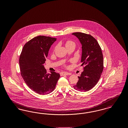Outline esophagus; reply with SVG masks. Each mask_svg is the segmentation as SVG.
<instances>
[{
  "instance_id": "obj_1",
  "label": "esophagus",
  "mask_w": 128,
  "mask_h": 128,
  "mask_svg": "<svg viewBox=\"0 0 128 128\" xmlns=\"http://www.w3.org/2000/svg\"><path fill=\"white\" fill-rule=\"evenodd\" d=\"M60 76H64V75H71V73H68L67 72H61L60 73Z\"/></svg>"
}]
</instances>
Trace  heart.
<instances>
[{
  "mask_svg": "<svg viewBox=\"0 0 128 128\" xmlns=\"http://www.w3.org/2000/svg\"><path fill=\"white\" fill-rule=\"evenodd\" d=\"M72 44H75V43H74L72 41H70V40H68L66 41V42L65 43V46H66V47H67L68 46H70V45H72Z\"/></svg>",
  "mask_w": 128,
  "mask_h": 128,
  "instance_id": "obj_1",
  "label": "heart"
}]
</instances>
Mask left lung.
Wrapping results in <instances>:
<instances>
[{"label":"left lung","instance_id":"left-lung-1","mask_svg":"<svg viewBox=\"0 0 128 128\" xmlns=\"http://www.w3.org/2000/svg\"><path fill=\"white\" fill-rule=\"evenodd\" d=\"M82 45V66L84 71L73 88L79 91L86 92L97 84L104 69L103 56L97 40L90 34L76 32L72 34Z\"/></svg>","mask_w":128,"mask_h":128}]
</instances>
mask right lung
I'll return each mask as SVG.
<instances>
[{"label":"right lung","instance_id":"right-lung-1","mask_svg":"<svg viewBox=\"0 0 128 128\" xmlns=\"http://www.w3.org/2000/svg\"><path fill=\"white\" fill-rule=\"evenodd\" d=\"M56 38L38 36L24 46L19 58L20 74L27 85L38 94L45 95L55 89L60 74L55 72L46 73L43 64L51 45Z\"/></svg>","mask_w":128,"mask_h":128}]
</instances>
